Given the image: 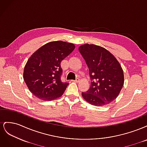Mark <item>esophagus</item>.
<instances>
[{"label": "esophagus", "instance_id": "34e87169", "mask_svg": "<svg viewBox=\"0 0 147 147\" xmlns=\"http://www.w3.org/2000/svg\"><path fill=\"white\" fill-rule=\"evenodd\" d=\"M80 81V79L78 78H77L75 80H72V82H78Z\"/></svg>", "mask_w": 147, "mask_h": 147}]
</instances>
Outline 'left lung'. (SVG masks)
<instances>
[{"label":"left lung","instance_id":"left-lung-1","mask_svg":"<svg viewBox=\"0 0 147 147\" xmlns=\"http://www.w3.org/2000/svg\"><path fill=\"white\" fill-rule=\"evenodd\" d=\"M78 50L88 67L91 80L90 89L82 93L84 99L96 106L111 103L124 84L121 65L112 53L102 47L84 44Z\"/></svg>","mask_w":147,"mask_h":147}]
</instances>
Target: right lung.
<instances>
[{
	"label": "right lung",
	"mask_w": 147,
	"mask_h": 147,
	"mask_svg": "<svg viewBox=\"0 0 147 147\" xmlns=\"http://www.w3.org/2000/svg\"><path fill=\"white\" fill-rule=\"evenodd\" d=\"M73 43L54 41L34 52L26 63L24 80L29 91L43 100H53L63 94L68 83L62 82L61 63L75 49Z\"/></svg>",
	"instance_id": "obj_1"
}]
</instances>
